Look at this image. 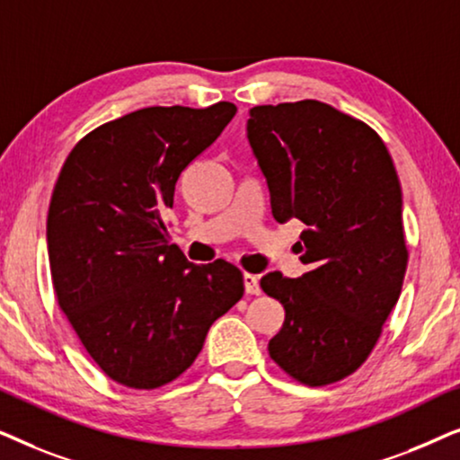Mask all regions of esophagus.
Here are the masks:
<instances>
[{"label":"esophagus","instance_id":"obj_1","mask_svg":"<svg viewBox=\"0 0 460 460\" xmlns=\"http://www.w3.org/2000/svg\"><path fill=\"white\" fill-rule=\"evenodd\" d=\"M243 280H244V291H247L249 295H260L261 293L260 279H257L255 274H244Z\"/></svg>","mask_w":460,"mask_h":460}]
</instances>
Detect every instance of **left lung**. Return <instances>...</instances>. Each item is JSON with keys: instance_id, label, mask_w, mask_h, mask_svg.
I'll list each match as a JSON object with an SVG mask.
<instances>
[{"instance_id": "1", "label": "left lung", "mask_w": 460, "mask_h": 460, "mask_svg": "<svg viewBox=\"0 0 460 460\" xmlns=\"http://www.w3.org/2000/svg\"><path fill=\"white\" fill-rule=\"evenodd\" d=\"M247 137L276 222L299 219V279L268 272L263 293L285 307L270 358L323 387L356 373L398 304L408 249L402 188L379 134L318 100L255 106Z\"/></svg>"}]
</instances>
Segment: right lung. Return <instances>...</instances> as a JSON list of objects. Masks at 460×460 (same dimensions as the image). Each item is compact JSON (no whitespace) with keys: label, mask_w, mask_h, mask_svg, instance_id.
<instances>
[{"label":"right lung","mask_w":460,"mask_h":460,"mask_svg":"<svg viewBox=\"0 0 460 460\" xmlns=\"http://www.w3.org/2000/svg\"><path fill=\"white\" fill-rule=\"evenodd\" d=\"M234 115L232 102L148 106L81 137L60 169L48 211L56 299L92 360L125 387L178 379L243 297L241 270L190 263L163 222L180 173Z\"/></svg>","instance_id":"add662e5"}]
</instances>
